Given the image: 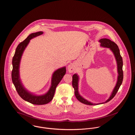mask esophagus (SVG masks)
I'll return each instance as SVG.
<instances>
[{
	"label": "esophagus",
	"mask_w": 135,
	"mask_h": 135,
	"mask_svg": "<svg viewBox=\"0 0 135 135\" xmlns=\"http://www.w3.org/2000/svg\"><path fill=\"white\" fill-rule=\"evenodd\" d=\"M68 69V71L70 73H72L75 70V65L73 63H71L69 65Z\"/></svg>",
	"instance_id": "34e87169"
}]
</instances>
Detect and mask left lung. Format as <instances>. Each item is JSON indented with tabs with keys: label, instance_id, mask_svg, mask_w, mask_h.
<instances>
[{
	"label": "left lung",
	"instance_id": "left-lung-1",
	"mask_svg": "<svg viewBox=\"0 0 135 135\" xmlns=\"http://www.w3.org/2000/svg\"><path fill=\"white\" fill-rule=\"evenodd\" d=\"M99 42L100 43V45L102 47L109 48L113 52L114 56L116 59V61L117 62V66H118V81L115 86L112 93L111 95L110 98H108L105 103H99V104H93L85 99L81 97L78 91V76L77 74H74L72 76V86L74 89V93L76 98L81 103L88 105H95L101 104H104L108 102L111 99L114 97L115 94H117V92L118 91L120 86L121 85L122 83L123 79V60L122 58L120 53V50L118 46V45L113 41H111L108 38H102L99 40Z\"/></svg>",
	"mask_w": 135,
	"mask_h": 135
}]
</instances>
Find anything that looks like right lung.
I'll list each match as a JSON object with an SVG mask.
<instances>
[{
	"instance_id": "right-lung-1",
	"label": "right lung",
	"mask_w": 135,
	"mask_h": 135,
	"mask_svg": "<svg viewBox=\"0 0 135 135\" xmlns=\"http://www.w3.org/2000/svg\"><path fill=\"white\" fill-rule=\"evenodd\" d=\"M43 33V32L42 31H39L36 33L30 34L24 41L21 42L18 45L12 59L13 69L11 74L12 80L17 92L21 98L24 99L25 100L32 104L37 105L46 104L52 99L57 86L61 80L62 78L66 73L65 67H63L56 71L52 75L51 86L50 88V89L46 94L43 95H33L26 90L22 85L20 79L19 66L23 52L29 43L30 40L35 37L41 35Z\"/></svg>"
}]
</instances>
